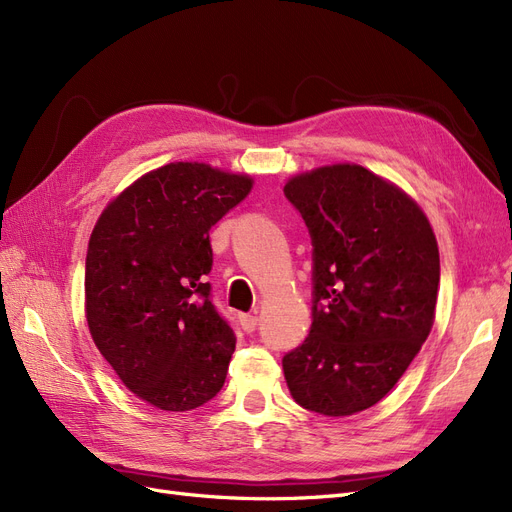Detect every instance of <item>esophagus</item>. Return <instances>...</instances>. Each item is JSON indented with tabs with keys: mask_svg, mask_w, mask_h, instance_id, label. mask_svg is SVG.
Listing matches in <instances>:
<instances>
[{
	"mask_svg": "<svg viewBox=\"0 0 512 512\" xmlns=\"http://www.w3.org/2000/svg\"><path fill=\"white\" fill-rule=\"evenodd\" d=\"M239 322L245 332H254L258 326V317L252 313H239Z\"/></svg>",
	"mask_w": 512,
	"mask_h": 512,
	"instance_id": "34e87169",
	"label": "esophagus"
}]
</instances>
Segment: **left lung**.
Here are the masks:
<instances>
[{"label": "left lung", "mask_w": 512, "mask_h": 512, "mask_svg": "<svg viewBox=\"0 0 512 512\" xmlns=\"http://www.w3.org/2000/svg\"><path fill=\"white\" fill-rule=\"evenodd\" d=\"M313 241V324L284 358L301 407L347 417L377 404L434 324L440 258L432 224L394 182L356 163L284 186Z\"/></svg>", "instance_id": "1"}]
</instances>
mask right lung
Here are the masks:
<instances>
[{"label": "right lung", "instance_id": "obj_1", "mask_svg": "<svg viewBox=\"0 0 512 512\" xmlns=\"http://www.w3.org/2000/svg\"><path fill=\"white\" fill-rule=\"evenodd\" d=\"M254 178L169 163L116 195L91 233L84 313L118 379L161 411H192L224 385L235 334L209 301V228Z\"/></svg>", "mask_w": 512, "mask_h": 512}]
</instances>
